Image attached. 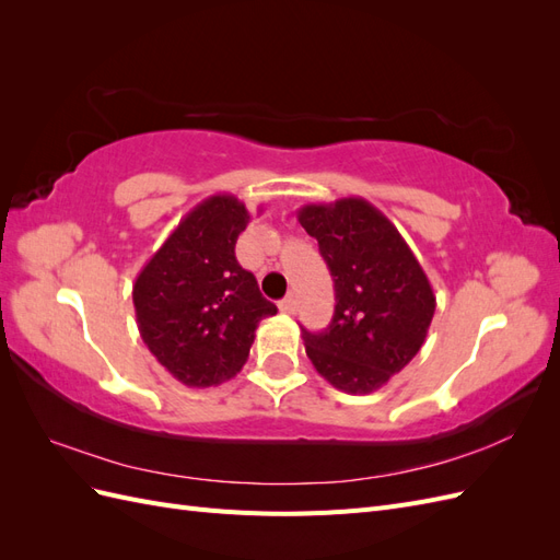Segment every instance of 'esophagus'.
<instances>
[{"label": "esophagus", "mask_w": 560, "mask_h": 560, "mask_svg": "<svg viewBox=\"0 0 560 560\" xmlns=\"http://www.w3.org/2000/svg\"><path fill=\"white\" fill-rule=\"evenodd\" d=\"M296 299L294 296H287V299H282L280 301V313H284V315H294L296 313Z\"/></svg>", "instance_id": "1"}]
</instances>
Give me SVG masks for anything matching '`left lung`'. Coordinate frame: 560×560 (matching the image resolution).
<instances>
[{
    "instance_id": "left-lung-1",
    "label": "left lung",
    "mask_w": 560,
    "mask_h": 560,
    "mask_svg": "<svg viewBox=\"0 0 560 560\" xmlns=\"http://www.w3.org/2000/svg\"><path fill=\"white\" fill-rule=\"evenodd\" d=\"M299 222L317 241L336 292L325 331L303 343L317 374L348 395H369L425 343L436 296L401 233L364 198L311 202Z\"/></svg>"
}]
</instances>
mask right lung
Listing matches in <instances>:
<instances>
[{"label":"right lung","mask_w":560,"mask_h":560,"mask_svg":"<svg viewBox=\"0 0 560 560\" xmlns=\"http://www.w3.org/2000/svg\"><path fill=\"white\" fill-rule=\"evenodd\" d=\"M249 224L245 202L210 196L186 214L132 284L135 317L151 354L189 387L233 378L254 331L278 308L235 259Z\"/></svg>","instance_id":"obj_1"}]
</instances>
